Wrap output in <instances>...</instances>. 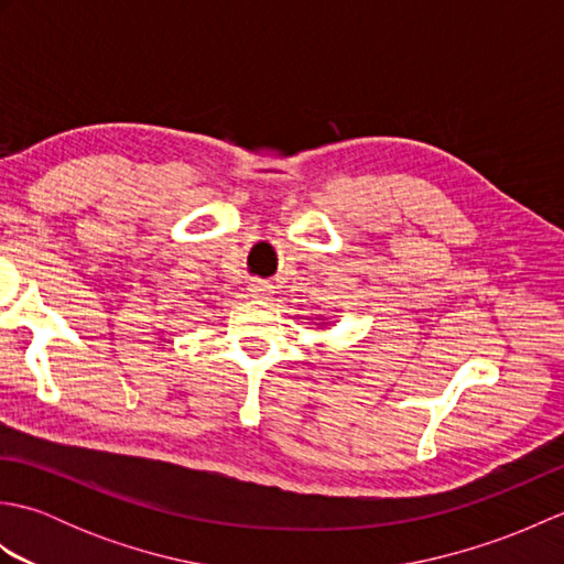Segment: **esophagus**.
I'll list each match as a JSON object with an SVG mask.
<instances>
[{
    "instance_id": "obj_1",
    "label": "esophagus",
    "mask_w": 564,
    "mask_h": 564,
    "mask_svg": "<svg viewBox=\"0 0 564 564\" xmlns=\"http://www.w3.org/2000/svg\"><path fill=\"white\" fill-rule=\"evenodd\" d=\"M249 293H251V297H267V295H271V283L269 281H251Z\"/></svg>"
}]
</instances>
